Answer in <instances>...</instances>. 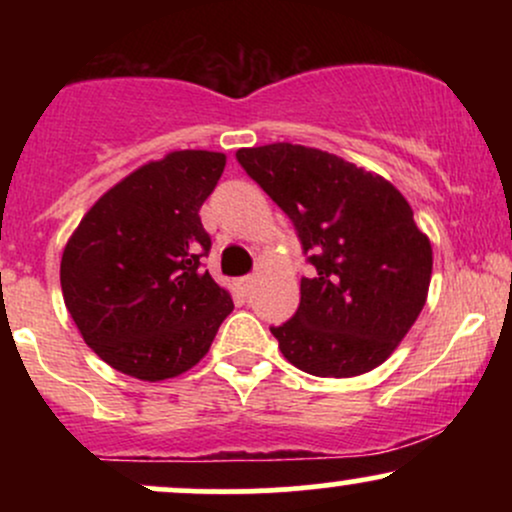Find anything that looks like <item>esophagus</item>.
<instances>
[{"mask_svg": "<svg viewBox=\"0 0 512 512\" xmlns=\"http://www.w3.org/2000/svg\"><path fill=\"white\" fill-rule=\"evenodd\" d=\"M257 284V276H243V279H238V289L243 296H250L252 289H255Z\"/></svg>", "mask_w": 512, "mask_h": 512, "instance_id": "1", "label": "esophagus"}]
</instances>
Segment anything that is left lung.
I'll use <instances>...</instances> for the list:
<instances>
[{
  "label": "left lung",
  "instance_id": "left-lung-1",
  "mask_svg": "<svg viewBox=\"0 0 512 512\" xmlns=\"http://www.w3.org/2000/svg\"><path fill=\"white\" fill-rule=\"evenodd\" d=\"M238 163L289 216L313 279L296 315L269 327L281 354L320 378L385 361L419 317L433 252L397 187L344 158L298 144L240 149Z\"/></svg>",
  "mask_w": 512,
  "mask_h": 512
}]
</instances>
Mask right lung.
Here are the masks:
<instances>
[{
    "mask_svg": "<svg viewBox=\"0 0 512 512\" xmlns=\"http://www.w3.org/2000/svg\"><path fill=\"white\" fill-rule=\"evenodd\" d=\"M226 156L173 151L117 182L62 252L60 281L84 342L132 378H175L204 358L233 301L204 269L199 209Z\"/></svg>",
    "mask_w": 512,
    "mask_h": 512,
    "instance_id": "1",
    "label": "right lung"
}]
</instances>
